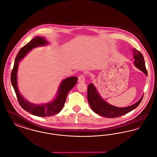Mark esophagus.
I'll return each mask as SVG.
<instances>
[{"mask_svg":"<svg viewBox=\"0 0 157 157\" xmlns=\"http://www.w3.org/2000/svg\"><path fill=\"white\" fill-rule=\"evenodd\" d=\"M85 80V75L84 74H81L79 75L78 77V81L79 82H84Z\"/></svg>","mask_w":157,"mask_h":157,"instance_id":"esophagus-1","label":"esophagus"}]
</instances>
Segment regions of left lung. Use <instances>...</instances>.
I'll return each instance as SVG.
<instances>
[{"label": "left lung", "instance_id": "8db88e82", "mask_svg": "<svg viewBox=\"0 0 157 157\" xmlns=\"http://www.w3.org/2000/svg\"><path fill=\"white\" fill-rule=\"evenodd\" d=\"M133 52L135 65L147 76L148 72L142 53L135 48H134ZM87 98L90 106L94 112L105 117L113 118L122 116L135 109L142 101L143 96L137 102L132 105L125 108H118L109 104L103 100L98 94L94 84L90 83L88 86Z\"/></svg>", "mask_w": 157, "mask_h": 157}]
</instances>
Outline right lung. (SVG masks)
<instances>
[{"label": "right lung", "instance_id": "right-lung-1", "mask_svg": "<svg viewBox=\"0 0 157 157\" xmlns=\"http://www.w3.org/2000/svg\"><path fill=\"white\" fill-rule=\"evenodd\" d=\"M46 44L47 42L44 37L36 36L22 47L15 58L14 66L10 76L12 85L15 90L17 101L21 107L27 112L37 117H42L52 116L58 113L62 109L68 92L75 86L78 81V78L75 76L69 77L64 79L60 85L57 97L50 103L42 105L33 104L23 98L19 92L17 85V71L19 62L33 48L38 46L46 45Z\"/></svg>", "mask_w": 157, "mask_h": 157}]
</instances>
